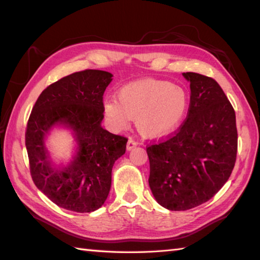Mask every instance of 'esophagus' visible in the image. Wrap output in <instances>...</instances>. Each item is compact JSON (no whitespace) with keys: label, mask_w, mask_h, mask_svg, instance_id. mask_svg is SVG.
<instances>
[{"label":"esophagus","mask_w":260,"mask_h":260,"mask_svg":"<svg viewBox=\"0 0 260 260\" xmlns=\"http://www.w3.org/2000/svg\"><path fill=\"white\" fill-rule=\"evenodd\" d=\"M136 146H138V143H136L133 139H129V140H128V142H127V146H126V148H127V150L131 151L132 149H134Z\"/></svg>","instance_id":"34e87169"}]
</instances>
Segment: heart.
<instances>
[{
  "label": "heart",
  "mask_w": 260,
  "mask_h": 260,
  "mask_svg": "<svg viewBox=\"0 0 260 260\" xmlns=\"http://www.w3.org/2000/svg\"><path fill=\"white\" fill-rule=\"evenodd\" d=\"M190 98L186 88L169 81L142 79L122 86L116 102L104 104V116L116 129L135 120L139 133L148 139L170 135L182 124Z\"/></svg>",
  "instance_id": "heart-1"
}]
</instances>
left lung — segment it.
I'll return each mask as SVG.
<instances>
[{
	"label": "left lung",
	"mask_w": 260,
	"mask_h": 260,
	"mask_svg": "<svg viewBox=\"0 0 260 260\" xmlns=\"http://www.w3.org/2000/svg\"><path fill=\"white\" fill-rule=\"evenodd\" d=\"M190 82L188 116L178 132L147 148L149 186L171 211L208 202L230 179L237 152L235 111L219 83L199 73H182Z\"/></svg>",
	"instance_id": "1"
}]
</instances>
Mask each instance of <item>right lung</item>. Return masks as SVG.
<instances>
[{"instance_id": "right-lung-1", "label": "right lung", "mask_w": 260, "mask_h": 260, "mask_svg": "<svg viewBox=\"0 0 260 260\" xmlns=\"http://www.w3.org/2000/svg\"><path fill=\"white\" fill-rule=\"evenodd\" d=\"M112 74L85 70L48 86L32 109L25 143L32 179L39 190L60 208L93 212L108 199L114 161L127 139L102 127L103 94ZM55 126L69 129L76 147L69 163L52 160L46 139Z\"/></svg>"}]
</instances>
